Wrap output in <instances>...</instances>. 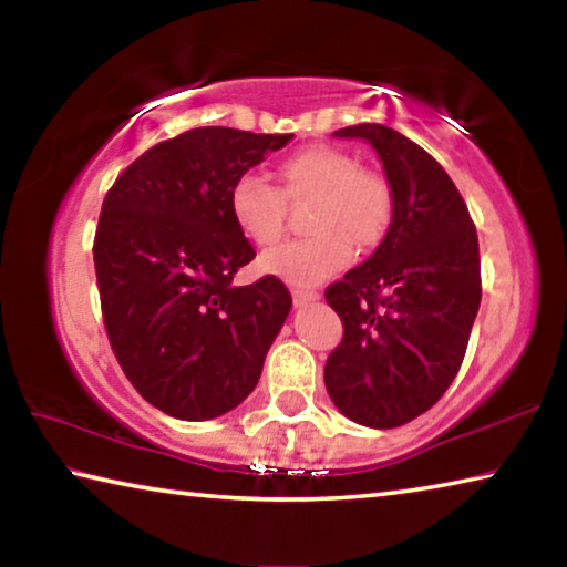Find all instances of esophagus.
I'll use <instances>...</instances> for the list:
<instances>
[{
  "mask_svg": "<svg viewBox=\"0 0 567 567\" xmlns=\"http://www.w3.org/2000/svg\"><path fill=\"white\" fill-rule=\"evenodd\" d=\"M320 297L318 290H312V287H292V300L297 307H302L307 302H315Z\"/></svg>",
  "mask_w": 567,
  "mask_h": 567,
  "instance_id": "esophagus-1",
  "label": "esophagus"
}]
</instances>
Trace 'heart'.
<instances>
[{
  "label": "heart",
  "mask_w": 567,
  "mask_h": 567,
  "mask_svg": "<svg viewBox=\"0 0 567 567\" xmlns=\"http://www.w3.org/2000/svg\"><path fill=\"white\" fill-rule=\"evenodd\" d=\"M280 187L245 172L229 187V215L249 243L270 247L285 233L287 204L312 199L305 215L310 235L262 255L265 272L297 285L342 270L358 249L378 247L395 219V189L378 169L360 167L348 150L307 145L277 165Z\"/></svg>",
  "instance_id": "heart-1"
}]
</instances>
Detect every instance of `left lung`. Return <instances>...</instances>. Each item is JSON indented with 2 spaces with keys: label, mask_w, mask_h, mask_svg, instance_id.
Listing matches in <instances>:
<instances>
[{
  "label": "left lung",
  "mask_w": 567,
  "mask_h": 567,
  "mask_svg": "<svg viewBox=\"0 0 567 567\" xmlns=\"http://www.w3.org/2000/svg\"><path fill=\"white\" fill-rule=\"evenodd\" d=\"M334 137L375 147L395 219L370 260L324 290L342 320L324 388L360 425L400 427L433 408L463 364L483 295L475 223L440 162L405 134L364 122Z\"/></svg>",
  "instance_id": "1"
}]
</instances>
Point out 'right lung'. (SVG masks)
<instances>
[{"label":"right lung","instance_id":"1","mask_svg":"<svg viewBox=\"0 0 567 567\" xmlns=\"http://www.w3.org/2000/svg\"><path fill=\"white\" fill-rule=\"evenodd\" d=\"M292 134L197 127L159 142L114 179L94 233L104 330L150 405L213 420L260 380L292 307L275 275L233 277L255 247L229 215V187Z\"/></svg>","mask_w":567,"mask_h":567}]
</instances>
